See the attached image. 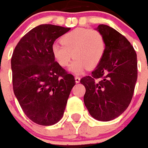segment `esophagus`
<instances>
[{"mask_svg": "<svg viewBox=\"0 0 148 148\" xmlns=\"http://www.w3.org/2000/svg\"><path fill=\"white\" fill-rule=\"evenodd\" d=\"M74 79H75V82H76V83H79V82H80V80H81L80 77H78V76H75Z\"/></svg>", "mask_w": 148, "mask_h": 148, "instance_id": "esophagus-1", "label": "esophagus"}]
</instances>
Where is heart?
<instances>
[{"label":"heart","mask_w":148,"mask_h":148,"mask_svg":"<svg viewBox=\"0 0 148 148\" xmlns=\"http://www.w3.org/2000/svg\"><path fill=\"white\" fill-rule=\"evenodd\" d=\"M61 42L52 44V55L62 66H68L74 57L69 67V71L73 74H82L87 67L97 66L106 52L104 37L93 29H74L64 35Z\"/></svg>","instance_id":"1"}]
</instances>
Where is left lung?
<instances>
[{"label":"left lung","instance_id":"1","mask_svg":"<svg viewBox=\"0 0 148 148\" xmlns=\"http://www.w3.org/2000/svg\"><path fill=\"white\" fill-rule=\"evenodd\" d=\"M95 30L105 39L106 52L90 76L82 77L84 103L100 121L118 117L129 106L137 80V56L129 41L114 28L100 24Z\"/></svg>","mask_w":148,"mask_h":148}]
</instances>
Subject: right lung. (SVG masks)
<instances>
[{
	"label": "right lung",
	"instance_id": "right-lung-1",
	"mask_svg": "<svg viewBox=\"0 0 148 148\" xmlns=\"http://www.w3.org/2000/svg\"><path fill=\"white\" fill-rule=\"evenodd\" d=\"M71 30L41 24L28 32L15 47L11 59L13 91L27 117L49 126L60 121L68 97L75 85L51 53L58 37Z\"/></svg>",
	"mask_w": 148,
	"mask_h": 148
}]
</instances>
